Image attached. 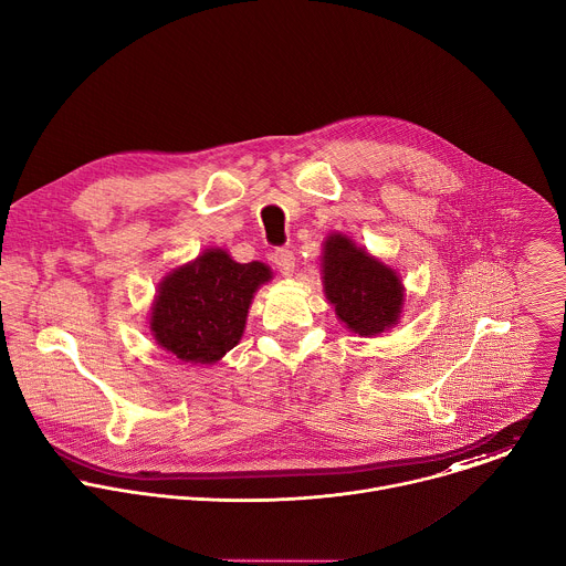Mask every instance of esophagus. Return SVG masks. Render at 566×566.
Wrapping results in <instances>:
<instances>
[{"instance_id":"1","label":"esophagus","mask_w":566,"mask_h":566,"mask_svg":"<svg viewBox=\"0 0 566 566\" xmlns=\"http://www.w3.org/2000/svg\"><path fill=\"white\" fill-rule=\"evenodd\" d=\"M273 264L282 275H291L295 269V255L291 249H275L273 251Z\"/></svg>"}]
</instances>
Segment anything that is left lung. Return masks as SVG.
I'll return each instance as SVG.
<instances>
[{
	"mask_svg": "<svg viewBox=\"0 0 566 566\" xmlns=\"http://www.w3.org/2000/svg\"><path fill=\"white\" fill-rule=\"evenodd\" d=\"M325 289L345 325L374 336L396 325L402 306V284L398 275L358 249L345 234L327 239Z\"/></svg>",
	"mask_w": 566,
	"mask_h": 566,
	"instance_id": "left-lung-1",
	"label": "left lung"
}]
</instances>
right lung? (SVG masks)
Listing matches in <instances>:
<instances>
[{
    "label": "right lung",
    "instance_id": "right-lung-1",
    "mask_svg": "<svg viewBox=\"0 0 566 566\" xmlns=\"http://www.w3.org/2000/svg\"><path fill=\"white\" fill-rule=\"evenodd\" d=\"M269 280L262 262L206 251L160 284L149 322L156 343L186 363H217L239 343L253 293Z\"/></svg>",
    "mask_w": 566,
    "mask_h": 566
}]
</instances>
